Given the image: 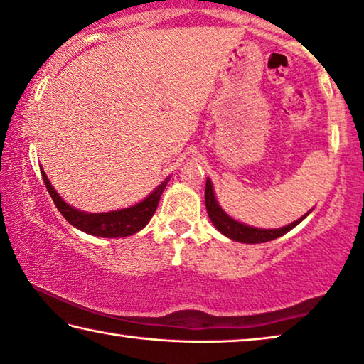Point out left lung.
Listing matches in <instances>:
<instances>
[{"label":"left lung","mask_w":364,"mask_h":364,"mask_svg":"<svg viewBox=\"0 0 364 364\" xmlns=\"http://www.w3.org/2000/svg\"><path fill=\"white\" fill-rule=\"evenodd\" d=\"M205 209L207 213H209L210 222L213 223L218 232L222 235L227 236V238L233 240V241H240V243H246V245H256V243H265V241H272L279 236L285 235L296 227L299 222H303L304 218L309 215L304 213L301 218H298L290 225L282 228H256V227H250V225L241 223L238 220H235L233 217H230L227 212H225L220 205H218V200L215 198V193H213V186L210 178H207L205 181Z\"/></svg>","instance_id":"obj_1"}]
</instances>
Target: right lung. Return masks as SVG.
<instances>
[{
  "label": "right lung",
  "mask_w": 364,
  "mask_h": 364,
  "mask_svg": "<svg viewBox=\"0 0 364 364\" xmlns=\"http://www.w3.org/2000/svg\"><path fill=\"white\" fill-rule=\"evenodd\" d=\"M40 170H42L43 183L45 186H47V191L50 193L51 199H53L55 205L58 207V210L61 212V215L65 217L73 227L80 230V232L89 233L92 236H100V238H124V236L134 235L146 227L155 210H157L160 196L170 181V176L165 178V180L161 181L146 199H142L141 203L131 207H126V209L90 213L74 209L73 205H69L66 200L56 193V189L51 186V183L48 180V176L45 175L43 168Z\"/></svg>",
  "instance_id": "1"
}]
</instances>
